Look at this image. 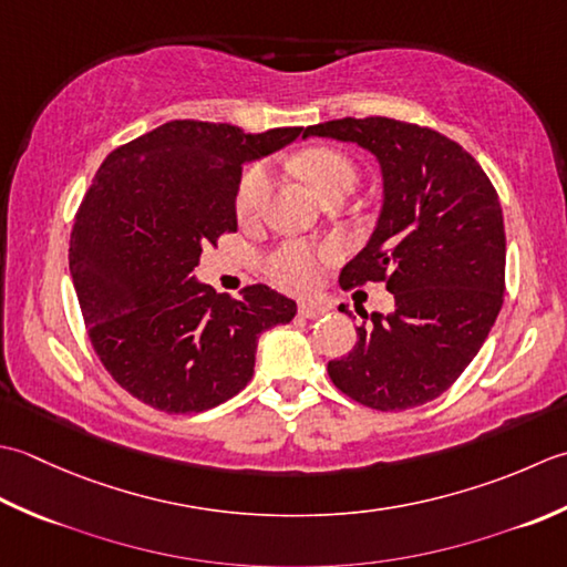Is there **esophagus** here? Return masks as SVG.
Instances as JSON below:
<instances>
[{
  "mask_svg": "<svg viewBox=\"0 0 567 567\" xmlns=\"http://www.w3.org/2000/svg\"><path fill=\"white\" fill-rule=\"evenodd\" d=\"M326 306L322 303H316V300H300V306H298V316L300 318H308V320H316V318H320V316H326Z\"/></svg>",
  "mask_w": 567,
  "mask_h": 567,
  "instance_id": "1",
  "label": "esophagus"
}]
</instances>
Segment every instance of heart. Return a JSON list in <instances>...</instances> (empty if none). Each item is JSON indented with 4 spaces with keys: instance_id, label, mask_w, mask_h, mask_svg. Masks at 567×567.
<instances>
[{
    "instance_id": "1",
    "label": "heart",
    "mask_w": 567,
    "mask_h": 567,
    "mask_svg": "<svg viewBox=\"0 0 567 567\" xmlns=\"http://www.w3.org/2000/svg\"><path fill=\"white\" fill-rule=\"evenodd\" d=\"M298 171L310 183L320 198H326L330 190H334L342 183H354L357 173L350 164L348 156L332 148H310V152L298 156ZM271 188V166L269 164H254L245 171L239 178L235 207L241 219H249L261 213L264 203ZM334 257V249H310L303 241H286L267 259V269L271 279L279 281L293 291H306L313 286L320 276V264Z\"/></svg>"
}]
</instances>
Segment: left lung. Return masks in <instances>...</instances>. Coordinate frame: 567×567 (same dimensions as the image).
<instances>
[{"label":"left lung","mask_w":567,"mask_h":567,"mask_svg":"<svg viewBox=\"0 0 567 567\" xmlns=\"http://www.w3.org/2000/svg\"><path fill=\"white\" fill-rule=\"evenodd\" d=\"M308 136L367 148L384 181L374 233L340 286L384 281L394 310L367 316L352 352L328 362L332 384L377 411L429 403L475 360L502 310L499 195L465 148L429 126L344 117L308 126Z\"/></svg>","instance_id":"left-lung-1"}]
</instances>
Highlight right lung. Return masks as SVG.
I'll list each match as a JSON object with an SVG mask.
<instances>
[{"mask_svg":"<svg viewBox=\"0 0 567 567\" xmlns=\"http://www.w3.org/2000/svg\"><path fill=\"white\" fill-rule=\"evenodd\" d=\"M300 132L173 120L102 161L73 223L71 276L100 362L138 401L198 413L233 399L254 374L259 334L293 320L296 300L269 286L233 298L193 269L237 229L241 166Z\"/></svg>","mask_w":567,"mask_h":567,"instance_id":"right-lung-1","label":"right lung"}]
</instances>
